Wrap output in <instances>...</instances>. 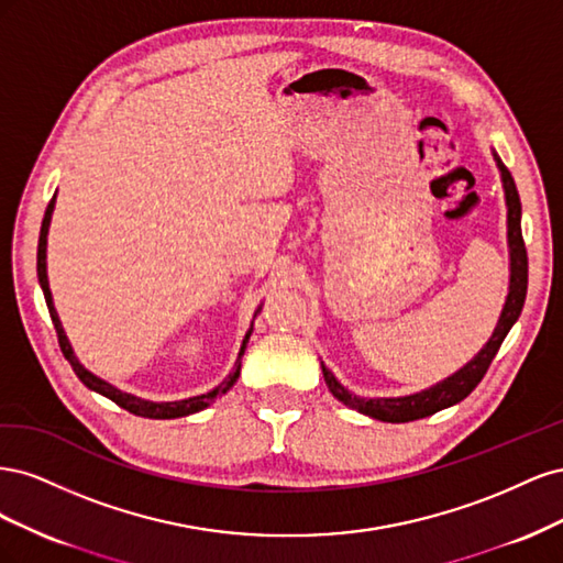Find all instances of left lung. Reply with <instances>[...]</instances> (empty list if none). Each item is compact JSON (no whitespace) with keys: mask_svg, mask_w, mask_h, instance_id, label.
<instances>
[{"mask_svg":"<svg viewBox=\"0 0 563 563\" xmlns=\"http://www.w3.org/2000/svg\"><path fill=\"white\" fill-rule=\"evenodd\" d=\"M496 162L500 166L503 174V185H505V199H507V240H509V294L505 300V308L500 314V321L496 331H493L490 340L486 343V347L474 356V360L460 368L457 373H453L451 378H446L444 383H439L430 389L418 391V395L411 397H397V399H360L350 395V391L340 385L333 373L329 368H323V380H327L331 395L343 401L345 406L354 408L364 416H371L376 420H385V422H408V420H418V418H428L441 408H449L457 401H463L470 391L482 383V378L486 376V371L493 362V356L498 354L505 335L509 333V329L515 327V321L519 319L521 310H523V300H526V288H528V255H526V244L521 236V201H519V192L512 174L507 172V166L500 162V157L496 155Z\"/></svg>","mask_w":563,"mask_h":563,"instance_id":"1","label":"left lung"}]
</instances>
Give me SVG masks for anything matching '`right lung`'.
Listing matches in <instances>:
<instances>
[{"instance_id": "1", "label": "right lung", "mask_w": 563, "mask_h": 563, "mask_svg": "<svg viewBox=\"0 0 563 563\" xmlns=\"http://www.w3.org/2000/svg\"><path fill=\"white\" fill-rule=\"evenodd\" d=\"M54 199L51 197L48 207L44 211V220H42V230H40V244H37V277H40V284H42V291H44V298H46V308H48V314H51V321H54V329H56V335H58V345H60V352L65 354V360L70 362L73 371L77 373V378L87 385L89 389L98 391V395H103L108 399H112L117 406L126 408L129 413H135V416H143V418H157V420H166V418H183V416H190V413H197L201 411V408H207L216 397L225 395V391L236 383V378H240V368H242V356H244V350H246V343L251 338V331L246 333L244 343H242V350H240V360H236L234 368L230 376L220 383L216 389L207 391V395L201 397H192V399H183V401H166V404H155V401H145V399H139V397H131L126 395V391L112 387L110 383L96 378L93 373H89L87 368H84L77 356L73 354V347L70 343H67L65 338V331L60 327V319L54 310V300H51V291H48V279H46V232H48V220H51V211H54Z\"/></svg>"}]
</instances>
